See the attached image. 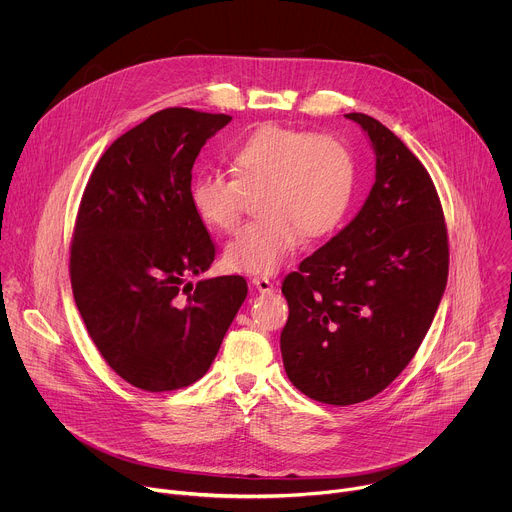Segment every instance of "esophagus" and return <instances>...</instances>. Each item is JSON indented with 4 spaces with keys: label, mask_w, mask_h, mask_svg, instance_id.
<instances>
[{
    "label": "esophagus",
    "mask_w": 512,
    "mask_h": 512,
    "mask_svg": "<svg viewBox=\"0 0 512 512\" xmlns=\"http://www.w3.org/2000/svg\"><path fill=\"white\" fill-rule=\"evenodd\" d=\"M253 285L257 291H261V294H271V291L275 289L267 277H253Z\"/></svg>",
    "instance_id": "esophagus-1"
}]
</instances>
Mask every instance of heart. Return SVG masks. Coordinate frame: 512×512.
<instances>
[{
	"label": "heart",
	"mask_w": 512,
	"mask_h": 512,
	"mask_svg": "<svg viewBox=\"0 0 512 512\" xmlns=\"http://www.w3.org/2000/svg\"><path fill=\"white\" fill-rule=\"evenodd\" d=\"M229 172L202 174L190 184L198 221L231 233L245 208V194H257L261 214L225 249L231 271L275 273L306 239L320 237L344 218L356 182L350 150L332 135L267 123L237 141L227 154Z\"/></svg>",
	"instance_id": "heart-1"
}]
</instances>
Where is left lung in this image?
I'll return each mask as SVG.
<instances>
[{"instance_id": "obj_1", "label": "left lung", "mask_w": 512, "mask_h": 512, "mask_svg": "<svg viewBox=\"0 0 512 512\" xmlns=\"http://www.w3.org/2000/svg\"><path fill=\"white\" fill-rule=\"evenodd\" d=\"M377 156L375 184L352 221L283 279V367L304 395L354 405L387 389L442 302L450 249L437 190L381 121L348 113Z\"/></svg>"}]
</instances>
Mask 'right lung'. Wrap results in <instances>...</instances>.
Here are the masks:
<instances>
[{"instance_id":"obj_1","label":"right lung","mask_w":512,"mask_h":512,"mask_svg":"<svg viewBox=\"0 0 512 512\" xmlns=\"http://www.w3.org/2000/svg\"><path fill=\"white\" fill-rule=\"evenodd\" d=\"M231 119L162 109L109 145L83 192L72 294L105 362L137 389L176 391L204 377L247 298L241 275L188 281L216 253L190 204L192 166Z\"/></svg>"}]
</instances>
